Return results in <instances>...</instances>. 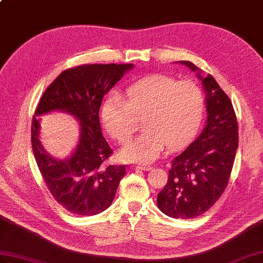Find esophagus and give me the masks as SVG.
Masks as SVG:
<instances>
[{
    "label": "esophagus",
    "instance_id": "1",
    "mask_svg": "<svg viewBox=\"0 0 263 263\" xmlns=\"http://www.w3.org/2000/svg\"><path fill=\"white\" fill-rule=\"evenodd\" d=\"M136 170H142V171H149L152 170V166H148V165H137L135 166Z\"/></svg>",
    "mask_w": 263,
    "mask_h": 263
}]
</instances>
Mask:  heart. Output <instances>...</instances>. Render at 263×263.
Here are the masks:
<instances>
[{"label":"heart","mask_w":263,"mask_h":263,"mask_svg":"<svg viewBox=\"0 0 263 263\" xmlns=\"http://www.w3.org/2000/svg\"><path fill=\"white\" fill-rule=\"evenodd\" d=\"M204 96L195 82L176 81L165 74H151L127 88L124 100L111 96L101 108L106 132L125 143L145 120L146 133L120 151L126 162L148 164L161 156L165 146L175 151L194 137L204 114Z\"/></svg>","instance_id":"heart-1"}]
</instances>
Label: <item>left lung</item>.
Masks as SVG:
<instances>
[{
  "label": "left lung",
  "mask_w": 263,
  "mask_h": 263,
  "mask_svg": "<svg viewBox=\"0 0 263 263\" xmlns=\"http://www.w3.org/2000/svg\"><path fill=\"white\" fill-rule=\"evenodd\" d=\"M202 81L206 125L193 143L172 161L168 180L157 194V206L174 219H193L214 205L227 189L239 144L232 102L211 74L180 61Z\"/></svg>",
  "instance_id": "1"
}]
</instances>
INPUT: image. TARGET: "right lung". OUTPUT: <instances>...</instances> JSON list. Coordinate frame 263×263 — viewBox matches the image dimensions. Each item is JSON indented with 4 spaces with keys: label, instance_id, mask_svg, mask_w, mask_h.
Masks as SVG:
<instances>
[{
    "label": "right lung",
    "instance_id": "right-lung-1",
    "mask_svg": "<svg viewBox=\"0 0 263 263\" xmlns=\"http://www.w3.org/2000/svg\"><path fill=\"white\" fill-rule=\"evenodd\" d=\"M134 68L127 65H83L67 69L42 95L31 125V143L37 167L54 200L77 215H95L110 206L125 165H105L112 153L102 136L99 109L104 96ZM62 111L80 123V139L72 155L51 157L40 142L44 113Z\"/></svg>",
    "mask_w": 263,
    "mask_h": 263
}]
</instances>
